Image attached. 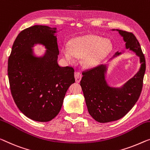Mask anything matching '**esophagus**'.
Masks as SVG:
<instances>
[{
	"label": "esophagus",
	"mask_w": 150,
	"mask_h": 150,
	"mask_svg": "<svg viewBox=\"0 0 150 150\" xmlns=\"http://www.w3.org/2000/svg\"><path fill=\"white\" fill-rule=\"evenodd\" d=\"M75 81L77 83H79L81 79V75L79 72H75Z\"/></svg>",
	"instance_id": "obj_1"
}]
</instances>
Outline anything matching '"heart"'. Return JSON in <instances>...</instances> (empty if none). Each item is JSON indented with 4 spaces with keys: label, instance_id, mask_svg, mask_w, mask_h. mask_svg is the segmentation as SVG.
<instances>
[{
    "label": "heart",
    "instance_id": "1",
    "mask_svg": "<svg viewBox=\"0 0 150 150\" xmlns=\"http://www.w3.org/2000/svg\"><path fill=\"white\" fill-rule=\"evenodd\" d=\"M112 49L109 40L94 35L76 38L71 42V48L64 46L61 52L69 62L74 61L75 57H83V62L87 67H92L102 61Z\"/></svg>",
    "mask_w": 150,
    "mask_h": 150
}]
</instances>
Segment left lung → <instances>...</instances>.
I'll list each match as a JSON object with an SVG mask.
<instances>
[{"mask_svg": "<svg viewBox=\"0 0 150 150\" xmlns=\"http://www.w3.org/2000/svg\"><path fill=\"white\" fill-rule=\"evenodd\" d=\"M112 30L117 31L122 37L126 49L139 57L141 66L138 72L120 88L110 86L107 82V64L82 73L80 85L89 115L102 123L117 120L130 111L140 96L146 71V59L133 33L120 30ZM121 54L117 51L112 59Z\"/></svg>", "mask_w": 150, "mask_h": 150, "instance_id": "8db88e82", "label": "left lung"}]
</instances>
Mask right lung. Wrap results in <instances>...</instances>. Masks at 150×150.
I'll return each instance as SVG.
<instances>
[{
    "instance_id": "right-lung-1",
    "label": "right lung",
    "mask_w": 150,
    "mask_h": 150,
    "mask_svg": "<svg viewBox=\"0 0 150 150\" xmlns=\"http://www.w3.org/2000/svg\"><path fill=\"white\" fill-rule=\"evenodd\" d=\"M56 28L33 25L21 31L15 39L8 60V77L13 100L30 119L48 122L61 110L66 92L75 83L74 69L58 64L59 54ZM35 44L47 49L38 57Z\"/></svg>"
}]
</instances>
